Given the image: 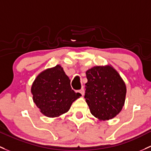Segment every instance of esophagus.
I'll return each mask as SVG.
<instances>
[{"label": "esophagus", "mask_w": 151, "mask_h": 151, "mask_svg": "<svg viewBox=\"0 0 151 151\" xmlns=\"http://www.w3.org/2000/svg\"><path fill=\"white\" fill-rule=\"evenodd\" d=\"M77 92H78V93H80L82 96H84V93H85V90H84L83 88H82V89H81V90H78V91H77Z\"/></svg>", "instance_id": "34e87169"}]
</instances>
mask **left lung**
Instances as JSON below:
<instances>
[{
	"instance_id": "8db88e82",
	"label": "left lung",
	"mask_w": 151,
	"mask_h": 151,
	"mask_svg": "<svg viewBox=\"0 0 151 151\" xmlns=\"http://www.w3.org/2000/svg\"><path fill=\"white\" fill-rule=\"evenodd\" d=\"M85 98L90 113L100 121L111 119L121 111L126 98L125 82L110 64L86 71Z\"/></svg>"
}]
</instances>
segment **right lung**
Masks as SVG:
<instances>
[{
	"mask_svg": "<svg viewBox=\"0 0 151 151\" xmlns=\"http://www.w3.org/2000/svg\"><path fill=\"white\" fill-rule=\"evenodd\" d=\"M31 93L40 111L50 118L66 113L72 103L82 96L71 89L70 80L59 64L38 74L32 85Z\"/></svg>",
	"mask_w": 151,
	"mask_h": 151,
	"instance_id": "right-lung-1",
	"label": "right lung"
}]
</instances>
